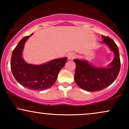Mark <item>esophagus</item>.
I'll use <instances>...</instances> for the list:
<instances>
[{
    "instance_id": "esophagus-1",
    "label": "esophagus",
    "mask_w": 129,
    "mask_h": 129,
    "mask_svg": "<svg viewBox=\"0 0 129 129\" xmlns=\"http://www.w3.org/2000/svg\"><path fill=\"white\" fill-rule=\"evenodd\" d=\"M75 56H76V55H75V53H72V52L69 53V54H68V55H67L68 59H71V60L73 59L75 57Z\"/></svg>"
}]
</instances>
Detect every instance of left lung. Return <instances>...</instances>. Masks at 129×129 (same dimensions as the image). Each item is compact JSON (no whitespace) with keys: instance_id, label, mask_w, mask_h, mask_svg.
Instances as JSON below:
<instances>
[{"instance_id":"left-lung-1","label":"left lung","mask_w":129,"mask_h":129,"mask_svg":"<svg viewBox=\"0 0 129 129\" xmlns=\"http://www.w3.org/2000/svg\"><path fill=\"white\" fill-rule=\"evenodd\" d=\"M102 44H106L114 53V59L106 67L93 66L85 59H75V81L82 89L88 91H100L109 86L116 79L121 67L119 49L115 42L102 36Z\"/></svg>"}]
</instances>
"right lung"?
<instances>
[{
	"label": "right lung",
	"instance_id": "obj_1",
	"mask_svg": "<svg viewBox=\"0 0 129 129\" xmlns=\"http://www.w3.org/2000/svg\"><path fill=\"white\" fill-rule=\"evenodd\" d=\"M32 35L20 40L13 50L11 72L22 86L33 90H45L52 87L56 82L59 72L67 61V57L56 59L39 65L26 63L22 57V53L25 44Z\"/></svg>",
	"mask_w": 129,
	"mask_h": 129
}]
</instances>
